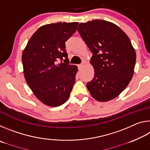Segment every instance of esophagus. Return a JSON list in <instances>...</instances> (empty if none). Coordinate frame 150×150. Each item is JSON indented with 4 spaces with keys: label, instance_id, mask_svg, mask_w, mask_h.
<instances>
[{
    "label": "esophagus",
    "instance_id": "obj_1",
    "mask_svg": "<svg viewBox=\"0 0 150 150\" xmlns=\"http://www.w3.org/2000/svg\"><path fill=\"white\" fill-rule=\"evenodd\" d=\"M83 65H84V62H83V63H81V64H79V65L78 66H79V68H81V67H83Z\"/></svg>",
    "mask_w": 150,
    "mask_h": 150
}]
</instances>
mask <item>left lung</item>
Masks as SVG:
<instances>
[{"instance_id": "8db88e82", "label": "left lung", "mask_w": 150, "mask_h": 150, "mask_svg": "<svg viewBox=\"0 0 150 150\" xmlns=\"http://www.w3.org/2000/svg\"><path fill=\"white\" fill-rule=\"evenodd\" d=\"M77 30L93 53L95 75L87 83L88 91L100 102L113 99L134 75L136 54L130 39L116 24L103 20L81 23Z\"/></svg>"}]
</instances>
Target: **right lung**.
Listing matches in <instances>:
<instances>
[{
    "label": "right lung",
    "instance_id": "add662e5",
    "mask_svg": "<svg viewBox=\"0 0 150 150\" xmlns=\"http://www.w3.org/2000/svg\"><path fill=\"white\" fill-rule=\"evenodd\" d=\"M78 22H57L40 27L22 55L24 75L34 95L44 105L55 107L68 100L75 82L76 65H70L65 42ZM58 60L64 61L57 64Z\"/></svg>",
    "mask_w": 150,
    "mask_h": 150
}]
</instances>
